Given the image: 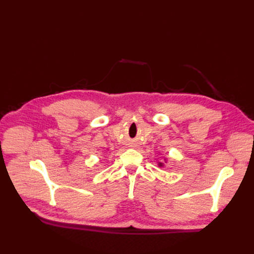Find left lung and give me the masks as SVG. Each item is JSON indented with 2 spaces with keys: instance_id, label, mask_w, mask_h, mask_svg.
Segmentation results:
<instances>
[{
  "instance_id": "8db88e82",
  "label": "left lung",
  "mask_w": 254,
  "mask_h": 254,
  "mask_svg": "<svg viewBox=\"0 0 254 254\" xmlns=\"http://www.w3.org/2000/svg\"><path fill=\"white\" fill-rule=\"evenodd\" d=\"M159 165H160V166H162V165H163V163H159Z\"/></svg>"
}]
</instances>
